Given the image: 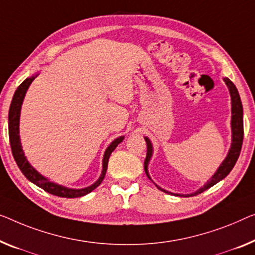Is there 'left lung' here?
Here are the masks:
<instances>
[{"mask_svg": "<svg viewBox=\"0 0 255 255\" xmlns=\"http://www.w3.org/2000/svg\"><path fill=\"white\" fill-rule=\"evenodd\" d=\"M223 81L226 82V85L229 89L230 93V97H231V146L229 149V152H228L227 157L225 158V160L222 161V164L219 166V168L216 169V172L214 173L210 180H208L206 183H205L203 187L199 188L197 191L192 192V193H174L170 192L168 190H165L159 187L158 184H155L149 174V162L151 160L152 154H153V146H152V143L149 137H144L146 142V146H147V151H146V158L145 161H144V170H145V174L147 177L153 182L159 190L164 191L168 195H175V196H180V197H192V196H197L199 193L204 192L205 190L210 189L213 185L218 183L221 180H223L228 174L231 172V169L234 168L235 164L237 162V159L239 157V153H241L242 150V144H243V137H244V123H243V105H242V101L241 97H239L238 90L236 88V86L234 85L233 82L230 81L228 78H223Z\"/></svg>", "mask_w": 255, "mask_h": 255, "instance_id": "8db88e82", "label": "left lung"}]
</instances>
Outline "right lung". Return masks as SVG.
I'll return each instance as SVG.
<instances>
[{"mask_svg":"<svg viewBox=\"0 0 255 255\" xmlns=\"http://www.w3.org/2000/svg\"><path fill=\"white\" fill-rule=\"evenodd\" d=\"M39 73L33 74L32 77H28L26 80L21 82V85L18 87L17 90L14 91V95L12 97V101H11L10 109H9V121H7V125H9V139H10V145L11 150H12V154L14 160H16L19 169L21 170V173L24 174L25 177L27 178L28 181L32 182L37 187L43 189L44 191H47L51 195L63 197V198H78V197H82L88 195L89 192L93 191V190L96 189L98 185L102 183V181L104 180L106 169H108V164H109V158L113 151H115L118 144L123 142L125 136H119L115 140H112L111 144L106 147L104 152L103 157V162H102V173L98 180L93 183L89 187L82 188V189H72L64 187V185H60L58 183H55L43 176L42 174H40L37 170L34 168V167L29 164L27 158L25 157L24 151H22L21 142H20V136H19V120H20V111H21V105L22 102H24L26 91L29 88L30 83L33 82V80L35 79Z\"/></svg>","mask_w":255,"mask_h":255,"instance_id":"obj_1","label":"right lung"}]
</instances>
